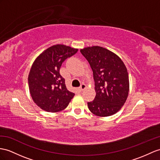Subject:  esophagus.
Masks as SVG:
<instances>
[{
  "label": "esophagus",
  "instance_id": "1",
  "mask_svg": "<svg viewBox=\"0 0 160 160\" xmlns=\"http://www.w3.org/2000/svg\"><path fill=\"white\" fill-rule=\"evenodd\" d=\"M87 88V86H86V85L85 84H84V83H83V84H81V86L79 87V90L81 91V92H82V91H83L84 89Z\"/></svg>",
  "mask_w": 160,
  "mask_h": 160
}]
</instances>
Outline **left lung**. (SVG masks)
<instances>
[{"mask_svg":"<svg viewBox=\"0 0 160 160\" xmlns=\"http://www.w3.org/2000/svg\"><path fill=\"white\" fill-rule=\"evenodd\" d=\"M93 71L96 95L88 102L89 111L100 117L111 116L118 112L127 100L129 77L122 59L111 51L100 46L80 50Z\"/></svg>","mask_w":160,"mask_h":160,"instance_id":"8db88e82","label":"left lung"}]
</instances>
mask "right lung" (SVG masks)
<instances>
[{
    "instance_id": "right-lung-1",
    "label": "right lung",
    "mask_w": 160,
    "mask_h": 160,
    "mask_svg": "<svg viewBox=\"0 0 160 160\" xmlns=\"http://www.w3.org/2000/svg\"><path fill=\"white\" fill-rule=\"evenodd\" d=\"M78 49L56 45L45 50L34 60L28 75V87L34 103L48 112H59L67 107L75 93L69 92L60 74L62 62Z\"/></svg>"
}]
</instances>
